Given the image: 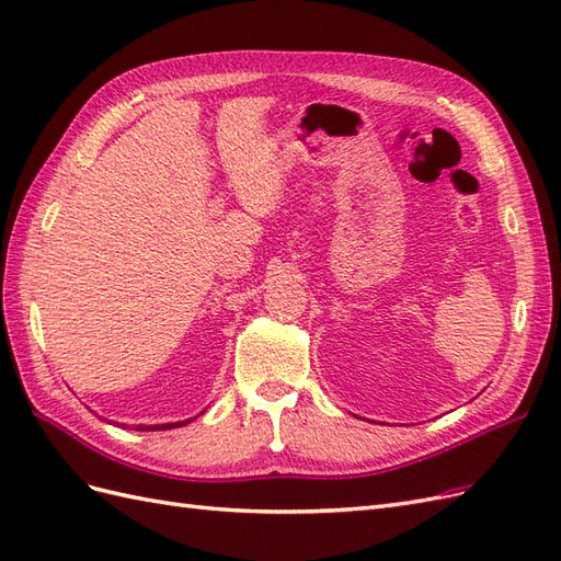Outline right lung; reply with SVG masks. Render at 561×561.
Listing matches in <instances>:
<instances>
[{
	"label": "right lung",
	"mask_w": 561,
	"mask_h": 561,
	"mask_svg": "<svg viewBox=\"0 0 561 561\" xmlns=\"http://www.w3.org/2000/svg\"><path fill=\"white\" fill-rule=\"evenodd\" d=\"M192 419L186 421H175V423H154V426H135V431H168V428H180V426H186Z\"/></svg>",
	"instance_id": "obj_1"
}]
</instances>
